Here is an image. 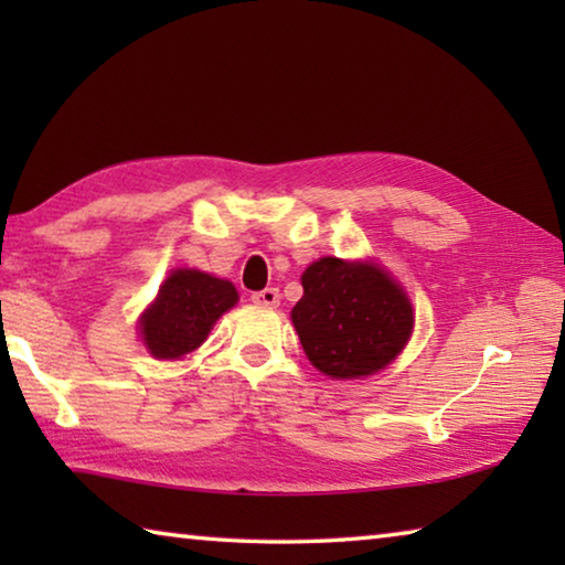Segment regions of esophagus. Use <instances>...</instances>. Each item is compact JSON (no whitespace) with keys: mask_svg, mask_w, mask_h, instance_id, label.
Here are the masks:
<instances>
[{"mask_svg":"<svg viewBox=\"0 0 565 565\" xmlns=\"http://www.w3.org/2000/svg\"><path fill=\"white\" fill-rule=\"evenodd\" d=\"M279 289H274V286H269V289H262L252 294V301L259 303V306H266V309H274V306H279Z\"/></svg>","mask_w":565,"mask_h":565,"instance_id":"34e87169","label":"esophagus"}]
</instances>
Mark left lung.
<instances>
[{
	"label": "left lung",
	"instance_id": "1",
	"mask_svg": "<svg viewBox=\"0 0 565 565\" xmlns=\"http://www.w3.org/2000/svg\"><path fill=\"white\" fill-rule=\"evenodd\" d=\"M301 286L303 296L291 321L306 356L321 374H376L406 347L414 309L404 289L376 264L323 256L303 271Z\"/></svg>",
	"mask_w": 565,
	"mask_h": 565
}]
</instances>
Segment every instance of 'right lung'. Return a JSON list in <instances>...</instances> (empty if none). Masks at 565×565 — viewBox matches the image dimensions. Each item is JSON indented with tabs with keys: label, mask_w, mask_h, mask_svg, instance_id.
<instances>
[{
	"label": "right lung",
	"mask_w": 565,
	"mask_h": 565,
	"mask_svg": "<svg viewBox=\"0 0 565 565\" xmlns=\"http://www.w3.org/2000/svg\"><path fill=\"white\" fill-rule=\"evenodd\" d=\"M236 299L232 281L196 269H177L141 317V337L151 356L179 359L202 347L216 319L232 309Z\"/></svg>",
	"instance_id": "1"
}]
</instances>
